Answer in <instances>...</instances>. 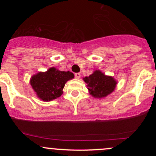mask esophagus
<instances>
[{
	"instance_id": "esophagus-1",
	"label": "esophagus",
	"mask_w": 156,
	"mask_h": 156,
	"mask_svg": "<svg viewBox=\"0 0 156 156\" xmlns=\"http://www.w3.org/2000/svg\"><path fill=\"white\" fill-rule=\"evenodd\" d=\"M75 77H76V78H79L80 77V73H77L75 74Z\"/></svg>"
}]
</instances>
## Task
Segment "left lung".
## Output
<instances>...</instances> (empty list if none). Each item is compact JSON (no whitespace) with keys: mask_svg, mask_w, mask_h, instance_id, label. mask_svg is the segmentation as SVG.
Wrapping results in <instances>:
<instances>
[{"mask_svg":"<svg viewBox=\"0 0 156 156\" xmlns=\"http://www.w3.org/2000/svg\"><path fill=\"white\" fill-rule=\"evenodd\" d=\"M87 84L90 94L94 98H104L111 94L115 89L117 82L111 76H105L101 71L97 70L89 77L83 78Z\"/></svg>","mask_w":156,"mask_h":156,"instance_id":"8db88e82","label":"left lung"}]
</instances>
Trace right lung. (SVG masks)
<instances>
[{"mask_svg":"<svg viewBox=\"0 0 156 156\" xmlns=\"http://www.w3.org/2000/svg\"><path fill=\"white\" fill-rule=\"evenodd\" d=\"M74 78L73 73L50 68L45 73H39L31 78V85L37 96L44 101H52L63 93L65 83Z\"/></svg>","mask_w":156,"mask_h":156,"instance_id":"add662e5","label":"right lung"}]
</instances>
